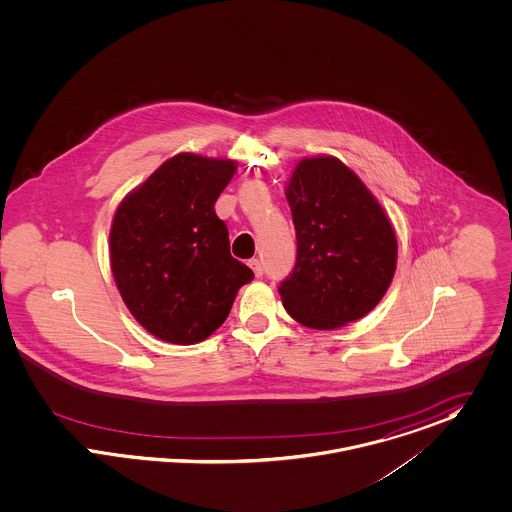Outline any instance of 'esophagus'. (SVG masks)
Returning <instances> with one entry per match:
<instances>
[{"label": "esophagus", "instance_id": "obj_1", "mask_svg": "<svg viewBox=\"0 0 512 512\" xmlns=\"http://www.w3.org/2000/svg\"><path fill=\"white\" fill-rule=\"evenodd\" d=\"M249 267L253 269L255 277H261V275H263V263H261L259 259H251V261H249Z\"/></svg>", "mask_w": 512, "mask_h": 512}]
</instances>
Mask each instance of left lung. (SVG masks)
I'll list each match as a JSON object with an SVG mask.
<instances>
[{"label":"left lung","instance_id":"obj_1","mask_svg":"<svg viewBox=\"0 0 512 512\" xmlns=\"http://www.w3.org/2000/svg\"><path fill=\"white\" fill-rule=\"evenodd\" d=\"M296 265L279 294L302 326L336 330L369 314L397 269V235L361 178L332 155L302 159L286 184Z\"/></svg>","mask_w":512,"mask_h":512}]
</instances>
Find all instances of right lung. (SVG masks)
<instances>
[{
  "label": "right lung",
  "mask_w": 512,
  "mask_h": 512,
  "mask_svg": "<svg viewBox=\"0 0 512 512\" xmlns=\"http://www.w3.org/2000/svg\"><path fill=\"white\" fill-rule=\"evenodd\" d=\"M237 171L231 159L178 153L115 210L110 263L133 318L155 338L192 345L228 318L253 271L231 257L214 204Z\"/></svg>",
  "instance_id": "1"
}]
</instances>
